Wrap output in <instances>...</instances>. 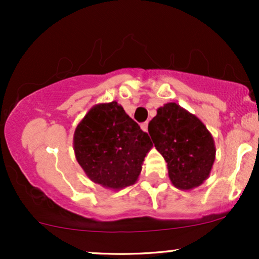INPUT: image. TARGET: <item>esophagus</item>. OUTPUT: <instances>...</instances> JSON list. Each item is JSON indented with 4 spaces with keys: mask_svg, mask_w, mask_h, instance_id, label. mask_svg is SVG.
Segmentation results:
<instances>
[{
    "mask_svg": "<svg viewBox=\"0 0 259 259\" xmlns=\"http://www.w3.org/2000/svg\"><path fill=\"white\" fill-rule=\"evenodd\" d=\"M141 129L144 130V132H147V130H148V121H145V123L141 124Z\"/></svg>",
    "mask_w": 259,
    "mask_h": 259,
    "instance_id": "obj_1",
    "label": "esophagus"
}]
</instances>
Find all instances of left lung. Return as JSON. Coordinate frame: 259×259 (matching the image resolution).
<instances>
[{
    "mask_svg": "<svg viewBox=\"0 0 259 259\" xmlns=\"http://www.w3.org/2000/svg\"><path fill=\"white\" fill-rule=\"evenodd\" d=\"M148 133L167 162L175 187L191 190L209 177L215 159L214 140L196 115L177 103H165L157 109Z\"/></svg>",
    "mask_w": 259,
    "mask_h": 259,
    "instance_id": "left-lung-1",
    "label": "left lung"
}]
</instances>
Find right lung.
<instances>
[{
  "instance_id": "add662e5",
  "label": "right lung",
  "mask_w": 259,
  "mask_h": 259,
  "mask_svg": "<svg viewBox=\"0 0 259 259\" xmlns=\"http://www.w3.org/2000/svg\"><path fill=\"white\" fill-rule=\"evenodd\" d=\"M74 152L89 179L112 190L136 183L153 146L115 101L92 107L74 133Z\"/></svg>"
}]
</instances>
